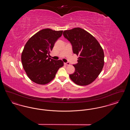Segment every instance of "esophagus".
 I'll return each mask as SVG.
<instances>
[{
  "mask_svg": "<svg viewBox=\"0 0 130 130\" xmlns=\"http://www.w3.org/2000/svg\"><path fill=\"white\" fill-rule=\"evenodd\" d=\"M64 64L65 65H69L70 64V63L69 62H66V63H64Z\"/></svg>",
  "mask_w": 130,
  "mask_h": 130,
  "instance_id": "1",
  "label": "esophagus"
}]
</instances>
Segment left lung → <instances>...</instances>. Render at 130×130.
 <instances>
[{"mask_svg":"<svg viewBox=\"0 0 130 130\" xmlns=\"http://www.w3.org/2000/svg\"><path fill=\"white\" fill-rule=\"evenodd\" d=\"M63 36L72 46L78 63L73 65L75 72L70 77L76 84L87 85L98 77L104 64V52L98 40L80 28L63 31Z\"/></svg>","mask_w":130,"mask_h":130,"instance_id":"8db88e82","label":"left lung"}]
</instances>
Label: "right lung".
<instances>
[{
  "label": "right lung",
  "instance_id": "1",
  "mask_svg": "<svg viewBox=\"0 0 130 130\" xmlns=\"http://www.w3.org/2000/svg\"><path fill=\"white\" fill-rule=\"evenodd\" d=\"M62 32L63 31L43 29L31 37L25 44L21 61L26 73L33 82L41 85L48 83L64 65L62 60H56L48 56Z\"/></svg>",
  "mask_w": 130,
  "mask_h": 130
}]
</instances>
